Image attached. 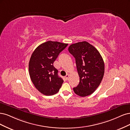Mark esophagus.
Segmentation results:
<instances>
[{
  "label": "esophagus",
  "mask_w": 130,
  "mask_h": 130,
  "mask_svg": "<svg viewBox=\"0 0 130 130\" xmlns=\"http://www.w3.org/2000/svg\"><path fill=\"white\" fill-rule=\"evenodd\" d=\"M69 74H67L66 76H65V79L66 80H68V79H69Z\"/></svg>",
  "instance_id": "1"
}]
</instances>
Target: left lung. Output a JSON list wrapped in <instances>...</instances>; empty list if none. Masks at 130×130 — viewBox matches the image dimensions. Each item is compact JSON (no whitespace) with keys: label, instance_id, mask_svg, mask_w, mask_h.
<instances>
[{"label":"left lung","instance_id":"1","mask_svg":"<svg viewBox=\"0 0 130 130\" xmlns=\"http://www.w3.org/2000/svg\"><path fill=\"white\" fill-rule=\"evenodd\" d=\"M69 51L76 59L80 82L73 91L80 97L91 94L97 89L104 74L102 56L93 45L87 41L71 45Z\"/></svg>","mask_w":130,"mask_h":130}]
</instances>
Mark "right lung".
I'll list each match as a JSON object with an SVG mask.
<instances>
[{
  "label": "right lung",
  "instance_id": "right-lung-1",
  "mask_svg": "<svg viewBox=\"0 0 130 130\" xmlns=\"http://www.w3.org/2000/svg\"><path fill=\"white\" fill-rule=\"evenodd\" d=\"M68 45L48 41L39 45L32 54L28 64L29 74L35 87L45 95L56 94L64 82L58 76L53 62Z\"/></svg>",
  "mask_w": 130,
  "mask_h": 130
}]
</instances>
